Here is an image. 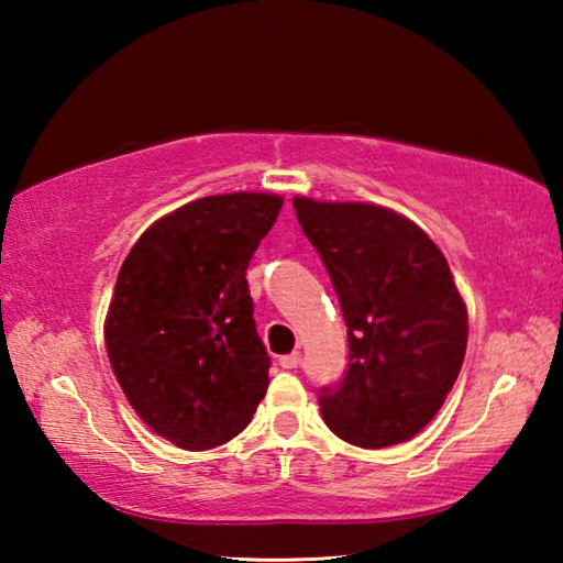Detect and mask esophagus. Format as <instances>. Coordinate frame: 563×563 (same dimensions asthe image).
Masks as SVG:
<instances>
[{
	"instance_id": "34e87169",
	"label": "esophagus",
	"mask_w": 563,
	"mask_h": 563,
	"mask_svg": "<svg viewBox=\"0 0 563 563\" xmlns=\"http://www.w3.org/2000/svg\"><path fill=\"white\" fill-rule=\"evenodd\" d=\"M300 365V352H290V355L280 357V367L283 369H295Z\"/></svg>"
}]
</instances>
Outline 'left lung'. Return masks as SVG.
<instances>
[{"label": "left lung", "mask_w": 563, "mask_h": 563, "mask_svg": "<svg viewBox=\"0 0 563 563\" xmlns=\"http://www.w3.org/2000/svg\"><path fill=\"white\" fill-rule=\"evenodd\" d=\"M347 322L350 365L320 395L340 440L383 450L440 412L466 352V305L440 247L422 228L377 203L295 196Z\"/></svg>", "instance_id": "left-lung-1"}]
</instances>
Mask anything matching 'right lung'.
Here are the masks:
<instances>
[{
	"mask_svg": "<svg viewBox=\"0 0 563 563\" xmlns=\"http://www.w3.org/2000/svg\"><path fill=\"white\" fill-rule=\"evenodd\" d=\"M280 208L255 190L198 198L146 228L121 265L103 322L111 369L180 450L233 440L268 389L245 271Z\"/></svg>",
	"mask_w": 563,
	"mask_h": 563,
	"instance_id": "1",
	"label": "right lung"
}]
</instances>
